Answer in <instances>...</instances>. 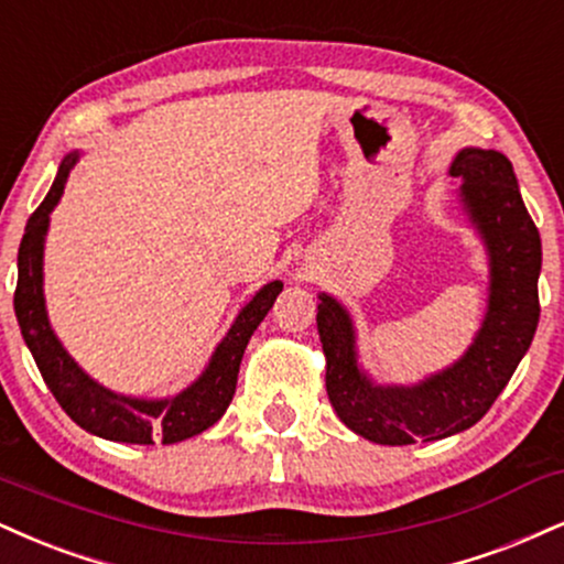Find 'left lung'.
Instances as JSON below:
<instances>
[{
    "label": "left lung",
    "mask_w": 564,
    "mask_h": 564,
    "mask_svg": "<svg viewBox=\"0 0 564 564\" xmlns=\"http://www.w3.org/2000/svg\"><path fill=\"white\" fill-rule=\"evenodd\" d=\"M463 202L491 254V296L476 344L457 365L420 386H372L355 362L349 315L330 296L317 304L325 389L344 425L376 444L438 441L476 425L510 383L539 325L541 236L528 215L512 162L494 149H463L452 162Z\"/></svg>",
    "instance_id": "1"
}]
</instances>
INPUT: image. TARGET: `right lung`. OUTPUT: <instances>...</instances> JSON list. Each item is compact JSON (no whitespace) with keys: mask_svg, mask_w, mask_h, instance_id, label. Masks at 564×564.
Listing matches in <instances>:
<instances>
[{"mask_svg":"<svg viewBox=\"0 0 564 564\" xmlns=\"http://www.w3.org/2000/svg\"><path fill=\"white\" fill-rule=\"evenodd\" d=\"M76 160L78 154H67L50 194L44 196L42 205L33 209L29 223H25V234L18 252L15 286V315L20 334L29 344L31 355L36 359V368L42 372L44 383L50 386L54 399L84 431L110 441H126V444H154L160 438L162 444H175V441L192 438L196 433L207 431L209 425H215L223 417V412L228 410L230 399L236 393V381H239L243 349H247L257 325L273 307L283 283H268L241 310V315L230 325L228 336L215 349L205 376L194 386H188L186 391H181L178 397L144 402V399L118 397V393L101 389L67 357L63 344L52 334L42 291L44 234L46 226H50V213L63 196L65 181Z\"/></svg>","mask_w":564,"mask_h":564,"instance_id":"obj_1","label":"right lung"}]
</instances>
